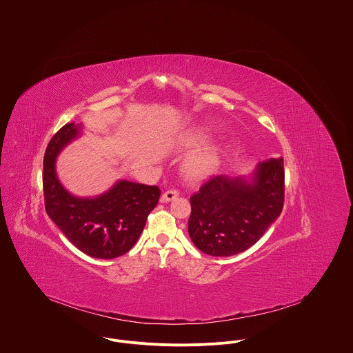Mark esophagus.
I'll return each instance as SVG.
<instances>
[{
	"instance_id": "obj_1",
	"label": "esophagus",
	"mask_w": 353,
	"mask_h": 353,
	"mask_svg": "<svg viewBox=\"0 0 353 353\" xmlns=\"http://www.w3.org/2000/svg\"><path fill=\"white\" fill-rule=\"evenodd\" d=\"M178 196H179V193H178L176 190H167V192H165V193L161 196V201H172V200H175Z\"/></svg>"
}]
</instances>
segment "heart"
<instances>
[{
  "label": "heart",
  "mask_w": 353,
  "mask_h": 353,
  "mask_svg": "<svg viewBox=\"0 0 353 353\" xmlns=\"http://www.w3.org/2000/svg\"><path fill=\"white\" fill-rule=\"evenodd\" d=\"M202 141H205V136L197 134L186 139L182 145L185 148H192L201 144ZM219 157H220V148L217 145L208 144L202 147L200 150L193 152L183 161V165H182L183 175L189 181H201L214 171L219 163Z\"/></svg>",
  "instance_id": "obj_1"
}]
</instances>
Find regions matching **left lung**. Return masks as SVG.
Masks as SVG:
<instances>
[{
	"label": "left lung",
	"mask_w": 353,
	"mask_h": 353,
	"mask_svg": "<svg viewBox=\"0 0 353 353\" xmlns=\"http://www.w3.org/2000/svg\"><path fill=\"white\" fill-rule=\"evenodd\" d=\"M188 230L199 250L230 256L248 250L284 205V160L261 161L248 175H216L190 197Z\"/></svg>",
	"instance_id": "1"
}]
</instances>
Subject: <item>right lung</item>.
I'll return each mask as SVG.
<instances>
[{"label": "right lung", "instance_id": "obj_1", "mask_svg": "<svg viewBox=\"0 0 353 353\" xmlns=\"http://www.w3.org/2000/svg\"><path fill=\"white\" fill-rule=\"evenodd\" d=\"M81 136V123H66L48 145L43 159L46 212L80 252L112 259L136 245L148 214L159 202L160 190L157 186L119 179L98 196L72 194L57 175V157Z\"/></svg>", "mask_w": 353, "mask_h": 353}]
</instances>
